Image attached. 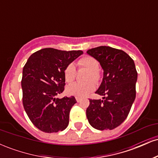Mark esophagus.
Instances as JSON below:
<instances>
[{
    "label": "esophagus",
    "mask_w": 158,
    "mask_h": 158,
    "mask_svg": "<svg viewBox=\"0 0 158 158\" xmlns=\"http://www.w3.org/2000/svg\"><path fill=\"white\" fill-rule=\"evenodd\" d=\"M76 100H77V102H79L81 100V98L77 97H76Z\"/></svg>",
    "instance_id": "esophagus-1"
}]
</instances>
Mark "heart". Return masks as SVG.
I'll use <instances>...</instances> for the list:
<instances>
[{
    "instance_id": "heart-1",
    "label": "heart",
    "mask_w": 158,
    "mask_h": 158,
    "mask_svg": "<svg viewBox=\"0 0 158 158\" xmlns=\"http://www.w3.org/2000/svg\"><path fill=\"white\" fill-rule=\"evenodd\" d=\"M78 64L80 67L85 68L89 70V74L87 77V80L99 81V63L92 56H87L78 61ZM64 77L67 82H71L76 78V68L73 63H70L66 67L64 70ZM96 85L93 81H88L85 83L74 82L73 84L68 85L67 88V92L68 94L72 96H76L78 97H84L88 95L90 92L95 89Z\"/></svg>"
}]
</instances>
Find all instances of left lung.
Returning <instances> with one entry per match:
<instances>
[{
	"label": "left lung",
	"instance_id": "1",
	"mask_svg": "<svg viewBox=\"0 0 158 158\" xmlns=\"http://www.w3.org/2000/svg\"><path fill=\"white\" fill-rule=\"evenodd\" d=\"M87 53L103 69V79L96 94L103 99H89L86 116L97 130H112L124 122L136 97L137 72L126 52L108 46L92 48Z\"/></svg>",
	"mask_w": 158,
	"mask_h": 158
}]
</instances>
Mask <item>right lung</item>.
Instances as JSON below:
<instances>
[{
    "instance_id": "right-lung-1",
    "label": "right lung",
    "mask_w": 158,
    "mask_h": 158,
    "mask_svg": "<svg viewBox=\"0 0 158 158\" xmlns=\"http://www.w3.org/2000/svg\"><path fill=\"white\" fill-rule=\"evenodd\" d=\"M81 50L44 48L32 53L23 68L21 88L25 111L36 128L46 133L63 131L68 126L75 97H56L64 91V70L81 55Z\"/></svg>"
}]
</instances>
